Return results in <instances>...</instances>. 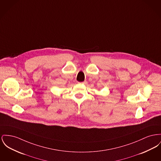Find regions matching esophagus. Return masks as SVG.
I'll list each match as a JSON object with an SVG mask.
<instances>
[{
  "label": "esophagus",
  "instance_id": "34e87169",
  "mask_svg": "<svg viewBox=\"0 0 161 161\" xmlns=\"http://www.w3.org/2000/svg\"><path fill=\"white\" fill-rule=\"evenodd\" d=\"M79 83L83 84V85H86V84H87V81H83V82H81V83Z\"/></svg>",
  "mask_w": 161,
  "mask_h": 161
}]
</instances>
